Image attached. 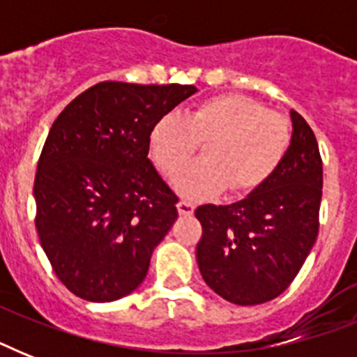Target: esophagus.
Masks as SVG:
<instances>
[{"label": "esophagus", "instance_id": "34e87169", "mask_svg": "<svg viewBox=\"0 0 357 357\" xmlns=\"http://www.w3.org/2000/svg\"><path fill=\"white\" fill-rule=\"evenodd\" d=\"M178 213L183 217H189L195 213V206L190 202H178Z\"/></svg>", "mask_w": 357, "mask_h": 357}]
</instances>
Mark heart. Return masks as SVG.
Returning <instances> with one entry per match:
<instances>
[{
    "mask_svg": "<svg viewBox=\"0 0 357 357\" xmlns=\"http://www.w3.org/2000/svg\"><path fill=\"white\" fill-rule=\"evenodd\" d=\"M206 142L204 159L184 173ZM150 155L167 178L187 198L217 195L228 187L234 195H248L274 176L291 146V126L283 116L254 98L241 94L206 100L179 116L168 113L157 120L148 137Z\"/></svg>",
    "mask_w": 357,
    "mask_h": 357,
    "instance_id": "1",
    "label": "heart"
}]
</instances>
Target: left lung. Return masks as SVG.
I'll use <instances>...</instances> for the list:
<instances>
[{"label": "left lung", "instance_id": "1", "mask_svg": "<svg viewBox=\"0 0 357 357\" xmlns=\"http://www.w3.org/2000/svg\"><path fill=\"white\" fill-rule=\"evenodd\" d=\"M293 137L274 176L231 206L206 204L196 261L204 282L237 305L274 300L291 285L319 234L322 159L315 133L291 111Z\"/></svg>", "mask_w": 357, "mask_h": 357}]
</instances>
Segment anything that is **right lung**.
Masks as SVG:
<instances>
[{
  "label": "right lung",
  "instance_id": "add662e5",
  "mask_svg": "<svg viewBox=\"0 0 357 357\" xmlns=\"http://www.w3.org/2000/svg\"><path fill=\"white\" fill-rule=\"evenodd\" d=\"M196 91L103 81L53 122L36 167L35 226L75 296L113 302L144 282L153 248L178 218V196L148 159V137Z\"/></svg>",
  "mask_w": 357,
  "mask_h": 357
}]
</instances>
